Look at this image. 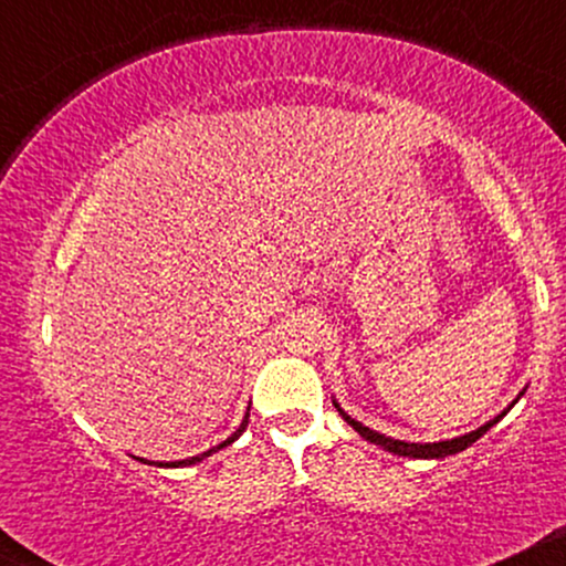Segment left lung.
Returning <instances> with one entry per match:
<instances>
[{
	"label": "left lung",
	"mask_w": 566,
	"mask_h": 566,
	"mask_svg": "<svg viewBox=\"0 0 566 566\" xmlns=\"http://www.w3.org/2000/svg\"><path fill=\"white\" fill-rule=\"evenodd\" d=\"M335 407H337V405H335ZM509 409H511V407H509ZM509 409H505V412H509ZM337 412L343 415V420H346V423H348L350 428H354V431L359 433V437H365L367 441H373V444H378V447H382V450H388V452H394V454H405V458H420V460H428V458H447V454L463 452L465 447H471L473 441L482 439L484 433L490 431V428L495 426L497 420L505 415V412H500L495 420H490V423H484L482 428H476V431L465 433V437H458V439H450V441H433V444H409V441L391 439V437H386V433H378V431H373V428L361 426L359 420L350 418V415L343 412L340 407H337Z\"/></svg>",
	"instance_id": "8db88e82"
}]
</instances>
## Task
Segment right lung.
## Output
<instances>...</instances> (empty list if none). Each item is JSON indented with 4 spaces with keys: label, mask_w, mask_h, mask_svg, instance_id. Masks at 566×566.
<instances>
[{
    "label": "right lung",
    "mask_w": 566,
    "mask_h": 566,
    "mask_svg": "<svg viewBox=\"0 0 566 566\" xmlns=\"http://www.w3.org/2000/svg\"><path fill=\"white\" fill-rule=\"evenodd\" d=\"M247 418H250V409H247V415H244V420H242V426L237 428V431L231 433L229 439L226 441H220L218 447H212V450H207V452H201V454H197V458H186V460H175V463H154V465H159V469H180V465H193V463H199V460H205V458H210L212 452H218V450H223V447H229L231 441H237L239 437H242V431L247 428Z\"/></svg>",
    "instance_id": "1"
}]
</instances>
